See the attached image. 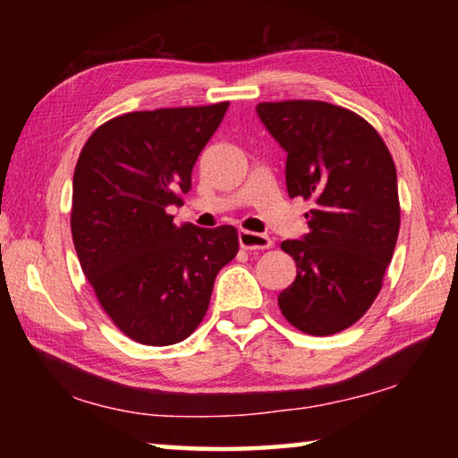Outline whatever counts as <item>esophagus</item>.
<instances>
[{"label":"esophagus","instance_id":"34e87169","mask_svg":"<svg viewBox=\"0 0 458 458\" xmlns=\"http://www.w3.org/2000/svg\"><path fill=\"white\" fill-rule=\"evenodd\" d=\"M240 246L244 250H269L274 246L269 236L258 234V232H250V230H240Z\"/></svg>","mask_w":458,"mask_h":458}]
</instances>
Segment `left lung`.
<instances>
[{"label": "left lung", "mask_w": 458, "mask_h": 458, "mask_svg": "<svg viewBox=\"0 0 458 458\" xmlns=\"http://www.w3.org/2000/svg\"><path fill=\"white\" fill-rule=\"evenodd\" d=\"M287 151L289 197L310 202L309 234L285 240L297 277L277 297L301 333L336 335L372 307L400 234L395 165L362 115L318 100L258 104Z\"/></svg>", "instance_id": "1"}]
</instances>
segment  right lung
Instances as JSON below:
<instances>
[{"mask_svg":"<svg viewBox=\"0 0 458 458\" xmlns=\"http://www.w3.org/2000/svg\"><path fill=\"white\" fill-rule=\"evenodd\" d=\"M230 102L122 114L84 143L72 179L76 256L104 313L140 344L191 336L218 271L238 254L234 226H181L167 214Z\"/></svg>","mask_w":458,"mask_h":458,"instance_id":"add662e5","label":"right lung"}]
</instances>
